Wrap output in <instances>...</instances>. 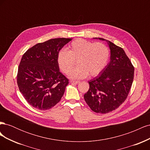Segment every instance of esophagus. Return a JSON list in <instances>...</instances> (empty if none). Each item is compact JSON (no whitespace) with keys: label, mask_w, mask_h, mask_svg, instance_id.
Listing matches in <instances>:
<instances>
[{"label":"esophagus","mask_w":150,"mask_h":150,"mask_svg":"<svg viewBox=\"0 0 150 150\" xmlns=\"http://www.w3.org/2000/svg\"><path fill=\"white\" fill-rule=\"evenodd\" d=\"M71 83H74V84H78L80 83V81H71Z\"/></svg>","instance_id":"1"}]
</instances>
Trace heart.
<instances>
[{"instance_id": "b5f03b06", "label": "heart", "mask_w": 150, "mask_h": 150, "mask_svg": "<svg viewBox=\"0 0 150 150\" xmlns=\"http://www.w3.org/2000/svg\"><path fill=\"white\" fill-rule=\"evenodd\" d=\"M109 59L110 50L106 44L83 39H76L69 45L68 51L61 50L57 54L60 69L66 74L70 73L69 77L74 79L85 78L88 74L98 76L107 66ZM77 61L79 67L72 71Z\"/></svg>"}]
</instances>
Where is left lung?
<instances>
[{
	"mask_svg": "<svg viewBox=\"0 0 150 150\" xmlns=\"http://www.w3.org/2000/svg\"><path fill=\"white\" fill-rule=\"evenodd\" d=\"M106 41L111 51L110 61L100 74L89 81V90L84 95L91 110L101 114L116 110L125 102L132 86L134 70L122 48Z\"/></svg>",
	"mask_w": 150,
	"mask_h": 150,
	"instance_id": "left-lung-1",
	"label": "left lung"
}]
</instances>
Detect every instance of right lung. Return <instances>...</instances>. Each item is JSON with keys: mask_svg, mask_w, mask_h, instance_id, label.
I'll return each instance as SVG.
<instances>
[{"mask_svg": "<svg viewBox=\"0 0 150 150\" xmlns=\"http://www.w3.org/2000/svg\"><path fill=\"white\" fill-rule=\"evenodd\" d=\"M69 38H56L38 43L22 56L17 82L20 92L30 105L47 110L60 101L69 83L59 71L57 54Z\"/></svg>", "mask_w": 150, "mask_h": 150, "instance_id": "obj_1", "label": "right lung"}]
</instances>
